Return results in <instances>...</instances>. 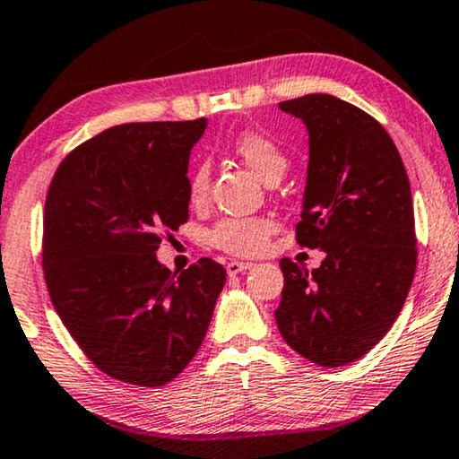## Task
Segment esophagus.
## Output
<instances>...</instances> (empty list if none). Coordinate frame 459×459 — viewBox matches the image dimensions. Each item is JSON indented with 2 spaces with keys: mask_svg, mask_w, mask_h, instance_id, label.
Wrapping results in <instances>:
<instances>
[{
  "mask_svg": "<svg viewBox=\"0 0 459 459\" xmlns=\"http://www.w3.org/2000/svg\"><path fill=\"white\" fill-rule=\"evenodd\" d=\"M252 266H254L252 263H238V260H231V263H228V266H225V271H228L230 277H236V274L248 271Z\"/></svg>",
  "mask_w": 459,
  "mask_h": 459,
  "instance_id": "obj_1",
  "label": "esophagus"
}]
</instances>
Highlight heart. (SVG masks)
I'll use <instances>...</instances> for the list:
<instances>
[{"instance_id": "b5f03b06", "label": "heart", "mask_w": 459, "mask_h": 459, "mask_svg": "<svg viewBox=\"0 0 459 459\" xmlns=\"http://www.w3.org/2000/svg\"><path fill=\"white\" fill-rule=\"evenodd\" d=\"M231 150L244 161L260 180L283 178L287 170V158L274 141L258 131H244L231 141ZM211 170L207 161H201L190 174L188 193L193 201H201L207 195ZM271 236V223L258 217H230L213 225L209 231V242L215 248L236 256H254L266 246Z\"/></svg>"}]
</instances>
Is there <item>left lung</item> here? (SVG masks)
I'll list each match as a JSON object with an SVG mask.
<instances>
[{
	"label": "left lung",
	"instance_id": "1",
	"mask_svg": "<svg viewBox=\"0 0 459 459\" xmlns=\"http://www.w3.org/2000/svg\"><path fill=\"white\" fill-rule=\"evenodd\" d=\"M279 108L306 125L307 178L298 242L324 252L318 269L281 260L274 309L285 342L322 368H342L396 322L417 269L411 182L387 131L330 94Z\"/></svg>",
	"mask_w": 459,
	"mask_h": 459
}]
</instances>
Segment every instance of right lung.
<instances>
[{
  "label": "right lung",
  "mask_w": 459,
  "mask_h": 459,
  "mask_svg": "<svg viewBox=\"0 0 459 459\" xmlns=\"http://www.w3.org/2000/svg\"><path fill=\"white\" fill-rule=\"evenodd\" d=\"M207 118L126 123L69 153L45 205L42 269L69 334L107 376L158 387L193 361L225 269L201 258L180 274L156 252L188 221V160Z\"/></svg>",
  "instance_id": "obj_1"
}]
</instances>
